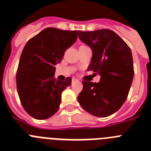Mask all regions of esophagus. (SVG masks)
Segmentation results:
<instances>
[{
	"mask_svg": "<svg viewBox=\"0 0 151 151\" xmlns=\"http://www.w3.org/2000/svg\"><path fill=\"white\" fill-rule=\"evenodd\" d=\"M78 82V80L76 79V78H72V82Z\"/></svg>",
	"mask_w": 151,
	"mask_h": 151,
	"instance_id": "esophagus-1",
	"label": "esophagus"
}]
</instances>
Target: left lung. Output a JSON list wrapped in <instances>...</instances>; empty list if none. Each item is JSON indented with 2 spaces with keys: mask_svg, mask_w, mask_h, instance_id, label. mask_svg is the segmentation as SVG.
I'll return each mask as SVG.
<instances>
[{
  "mask_svg": "<svg viewBox=\"0 0 151 151\" xmlns=\"http://www.w3.org/2000/svg\"><path fill=\"white\" fill-rule=\"evenodd\" d=\"M78 38L92 50L88 70L99 74L98 83L83 81L78 96L85 111L97 117H106L119 110L129 94L134 77L132 54L128 45L110 29L78 31Z\"/></svg>",
  "mask_w": 151,
  "mask_h": 151,
  "instance_id": "8db88e82",
  "label": "left lung"
}]
</instances>
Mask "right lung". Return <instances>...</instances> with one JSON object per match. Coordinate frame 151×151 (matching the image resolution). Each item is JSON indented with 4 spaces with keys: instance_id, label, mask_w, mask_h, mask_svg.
Returning <instances> with one entry per match:
<instances>
[{
    "instance_id": "obj_1",
    "label": "right lung",
    "mask_w": 151,
    "mask_h": 151,
    "mask_svg": "<svg viewBox=\"0 0 151 151\" xmlns=\"http://www.w3.org/2000/svg\"><path fill=\"white\" fill-rule=\"evenodd\" d=\"M76 39L77 31L47 28L24 47L17 71V88L24 110L33 118L46 119L59 110L61 93L72 79H56L54 66Z\"/></svg>"
}]
</instances>
